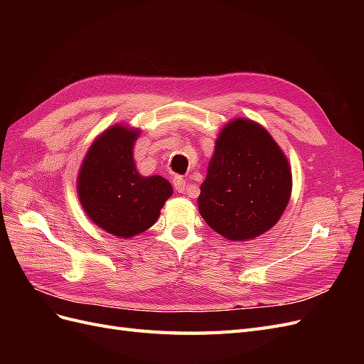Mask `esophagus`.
<instances>
[{
	"label": "esophagus",
	"mask_w": 364,
	"mask_h": 364,
	"mask_svg": "<svg viewBox=\"0 0 364 364\" xmlns=\"http://www.w3.org/2000/svg\"><path fill=\"white\" fill-rule=\"evenodd\" d=\"M173 185H174V190L178 193H185L186 191V181L183 178H181V176H174Z\"/></svg>",
	"instance_id": "esophagus-1"
}]
</instances>
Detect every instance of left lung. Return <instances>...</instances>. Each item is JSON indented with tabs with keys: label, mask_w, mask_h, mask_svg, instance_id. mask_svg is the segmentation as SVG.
I'll return each instance as SVG.
<instances>
[{
	"label": "left lung",
	"mask_w": 364,
	"mask_h": 364,
	"mask_svg": "<svg viewBox=\"0 0 364 364\" xmlns=\"http://www.w3.org/2000/svg\"><path fill=\"white\" fill-rule=\"evenodd\" d=\"M291 194V168L258 123L237 118L215 141L197 199L209 228L232 241L255 238L277 225Z\"/></svg>",
	"instance_id": "obj_1"
}]
</instances>
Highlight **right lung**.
<instances>
[{
    "label": "right lung",
    "mask_w": 364,
    "mask_h": 364,
    "mask_svg": "<svg viewBox=\"0 0 364 364\" xmlns=\"http://www.w3.org/2000/svg\"><path fill=\"white\" fill-rule=\"evenodd\" d=\"M138 129L115 124L87 150L77 178L86 215L106 232L130 238L155 225L173 194L162 176H141L134 161Z\"/></svg>",
    "instance_id": "right-lung-1"
}]
</instances>
